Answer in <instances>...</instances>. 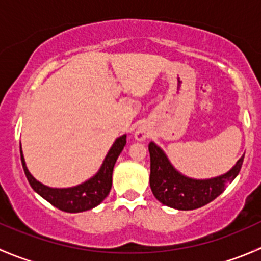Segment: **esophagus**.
Masks as SVG:
<instances>
[{
  "label": "esophagus",
  "mask_w": 261,
  "mask_h": 261,
  "mask_svg": "<svg viewBox=\"0 0 261 261\" xmlns=\"http://www.w3.org/2000/svg\"><path fill=\"white\" fill-rule=\"evenodd\" d=\"M135 139L138 141H145L147 139L146 130H144V128H138V130L135 131Z\"/></svg>",
  "instance_id": "1"
}]
</instances>
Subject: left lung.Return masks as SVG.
Masks as SVG:
<instances>
[{
	"label": "left lung",
	"instance_id": "8db88e82",
	"mask_svg": "<svg viewBox=\"0 0 261 261\" xmlns=\"http://www.w3.org/2000/svg\"><path fill=\"white\" fill-rule=\"evenodd\" d=\"M150 188L155 198L163 204L181 211L196 210L217 198L240 173L244 156L238 160L232 169L211 179H193L180 174L154 143L149 144Z\"/></svg>",
	"mask_w": 261,
	"mask_h": 261
}]
</instances>
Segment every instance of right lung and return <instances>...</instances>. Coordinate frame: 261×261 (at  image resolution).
<instances>
[{
	"label": "right lung",
	"instance_id": "right-lung-1",
	"mask_svg": "<svg viewBox=\"0 0 261 261\" xmlns=\"http://www.w3.org/2000/svg\"><path fill=\"white\" fill-rule=\"evenodd\" d=\"M125 145L126 135H122L118 139H116L114 145L111 146L110 151L107 152L106 158H105L103 163H102L97 174L93 175L91 179L84 181V183L78 184L75 187H70V188H50V187L44 186L43 183L36 180L30 174L28 167H26L22 150H21L20 146L21 163H22V168L26 178H28L31 188L36 193L40 194L50 204L62 210V211L77 213L94 208L109 196L112 186V172H114L115 163Z\"/></svg>",
	"mask_w": 261,
	"mask_h": 261
}]
</instances>
